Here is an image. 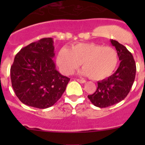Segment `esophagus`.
I'll use <instances>...</instances> for the list:
<instances>
[{
	"mask_svg": "<svg viewBox=\"0 0 145 145\" xmlns=\"http://www.w3.org/2000/svg\"><path fill=\"white\" fill-rule=\"evenodd\" d=\"M76 81L78 82H79V83H86V81H85L84 79H76Z\"/></svg>",
	"mask_w": 145,
	"mask_h": 145,
	"instance_id": "1",
	"label": "esophagus"
}]
</instances>
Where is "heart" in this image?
Returning <instances> with one entry per match:
<instances>
[{
    "label": "heart",
    "mask_w": 145,
    "mask_h": 145,
    "mask_svg": "<svg viewBox=\"0 0 145 145\" xmlns=\"http://www.w3.org/2000/svg\"><path fill=\"white\" fill-rule=\"evenodd\" d=\"M57 63L65 75L71 74L82 63V74L93 81H102L114 72L118 64V55L112 47L95 43H78L71 45L69 50L61 48Z\"/></svg>",
    "instance_id": "heart-1"
}]
</instances>
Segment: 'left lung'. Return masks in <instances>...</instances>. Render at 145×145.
<instances>
[{"label":"left lung","instance_id":"left-lung-1","mask_svg":"<svg viewBox=\"0 0 145 145\" xmlns=\"http://www.w3.org/2000/svg\"><path fill=\"white\" fill-rule=\"evenodd\" d=\"M110 41L118 52L119 67L114 74L97 82V90L88 95L92 104L100 108L110 106L124 100L135 78L136 65L131 52L116 40L112 39Z\"/></svg>","mask_w":145,"mask_h":145}]
</instances>
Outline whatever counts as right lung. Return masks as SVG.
I'll list each match as a JSON object with an SVG mask.
<instances>
[{"label":"right lung","instance_id":"obj_1","mask_svg":"<svg viewBox=\"0 0 145 145\" xmlns=\"http://www.w3.org/2000/svg\"><path fill=\"white\" fill-rule=\"evenodd\" d=\"M52 38H44L22 48L10 68L12 86L23 104L39 109L55 105L70 78L55 67Z\"/></svg>","mask_w":145,"mask_h":145}]
</instances>
